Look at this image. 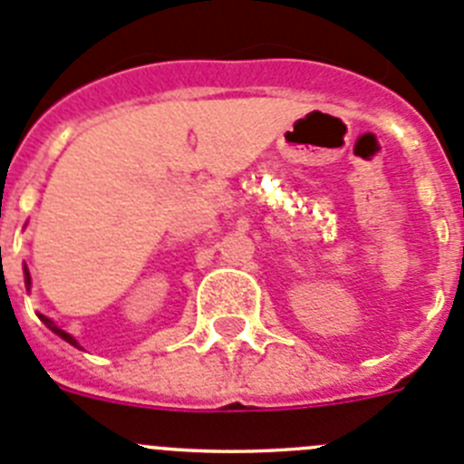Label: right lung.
<instances>
[{"label":"right lung","mask_w":464,"mask_h":464,"mask_svg":"<svg viewBox=\"0 0 464 464\" xmlns=\"http://www.w3.org/2000/svg\"><path fill=\"white\" fill-rule=\"evenodd\" d=\"M24 283H27V288H30V283H32V278H30V272H27V267H24ZM39 318H41V321H44V323H46V325H48V327H51V330H53V332H55L57 337H63V339H64V342H69V343H72V346H79V342H76V339H73V337H72V334H69V332L60 330V327H57V325H55V323H53V321H51V318H46V315H41V314H39ZM79 348H81V346H79Z\"/></svg>","instance_id":"right-lung-1"}]
</instances>
